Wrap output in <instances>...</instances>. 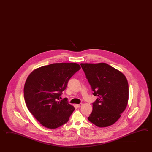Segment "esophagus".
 Segmentation results:
<instances>
[{
	"label": "esophagus",
	"mask_w": 152,
	"mask_h": 152,
	"mask_svg": "<svg viewBox=\"0 0 152 152\" xmlns=\"http://www.w3.org/2000/svg\"><path fill=\"white\" fill-rule=\"evenodd\" d=\"M82 105V103H80V104H76V106L78 108H79V107H80Z\"/></svg>",
	"instance_id": "34e87169"
}]
</instances>
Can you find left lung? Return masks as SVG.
I'll return each instance as SVG.
<instances>
[{
	"instance_id": "left-lung-1",
	"label": "left lung",
	"mask_w": 152,
	"mask_h": 152,
	"mask_svg": "<svg viewBox=\"0 0 152 152\" xmlns=\"http://www.w3.org/2000/svg\"><path fill=\"white\" fill-rule=\"evenodd\" d=\"M81 65L93 95L98 96L88 119L97 127L110 126L118 121L127 107L129 98L127 78L121 71L104 63Z\"/></svg>"
}]
</instances>
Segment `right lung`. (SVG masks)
<instances>
[{
    "mask_svg": "<svg viewBox=\"0 0 152 152\" xmlns=\"http://www.w3.org/2000/svg\"><path fill=\"white\" fill-rule=\"evenodd\" d=\"M81 69L75 63H53L35 69L27 78L24 96L28 110L40 124L55 129L69 120L74 107L61 100L70 78Z\"/></svg>",
    "mask_w": 152,
    "mask_h": 152,
    "instance_id": "obj_1",
    "label": "right lung"
}]
</instances>
